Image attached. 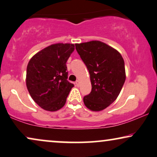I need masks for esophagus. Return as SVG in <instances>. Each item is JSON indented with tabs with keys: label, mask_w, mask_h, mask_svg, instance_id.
<instances>
[{
	"label": "esophagus",
	"mask_w": 157,
	"mask_h": 157,
	"mask_svg": "<svg viewBox=\"0 0 157 157\" xmlns=\"http://www.w3.org/2000/svg\"><path fill=\"white\" fill-rule=\"evenodd\" d=\"M75 85H76V86H77V87H78V86H79V85H80V82H79V81H78V80H77V81H76V82H75Z\"/></svg>",
	"instance_id": "34e87169"
}]
</instances>
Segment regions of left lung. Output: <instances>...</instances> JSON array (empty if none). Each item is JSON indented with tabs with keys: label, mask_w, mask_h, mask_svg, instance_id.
<instances>
[{
	"label": "left lung",
	"mask_w": 157,
	"mask_h": 157,
	"mask_svg": "<svg viewBox=\"0 0 157 157\" xmlns=\"http://www.w3.org/2000/svg\"><path fill=\"white\" fill-rule=\"evenodd\" d=\"M76 50L89 71L92 90L83 98L92 111H100L112 104L126 80L124 60L110 46L100 41L75 44Z\"/></svg>",
	"instance_id": "left-lung-1"
}]
</instances>
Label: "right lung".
Masks as SVG:
<instances>
[{"label": "right lung", "mask_w": 157, "mask_h": 157, "mask_svg": "<svg viewBox=\"0 0 157 157\" xmlns=\"http://www.w3.org/2000/svg\"><path fill=\"white\" fill-rule=\"evenodd\" d=\"M73 44H54L37 52L29 60L26 84L31 97L47 111H57L65 105L74 87L68 82L66 62L74 52Z\"/></svg>", "instance_id": "obj_1"}]
</instances>
